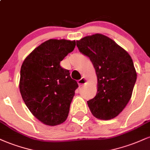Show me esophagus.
<instances>
[{
	"label": "esophagus",
	"instance_id": "esophagus-1",
	"mask_svg": "<svg viewBox=\"0 0 150 150\" xmlns=\"http://www.w3.org/2000/svg\"><path fill=\"white\" fill-rule=\"evenodd\" d=\"M86 82H87V80H86V78L85 77H82V78L80 79V80H78V82H77V83H78V85L80 87H82V86H83L86 83Z\"/></svg>",
	"mask_w": 150,
	"mask_h": 150
}]
</instances>
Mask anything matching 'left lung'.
<instances>
[{
    "label": "left lung",
    "mask_w": 150,
    "mask_h": 150,
    "mask_svg": "<svg viewBox=\"0 0 150 150\" xmlns=\"http://www.w3.org/2000/svg\"><path fill=\"white\" fill-rule=\"evenodd\" d=\"M89 58L97 76V93L87 101L92 115L101 120L115 118L131 98L137 73L126 51L106 36L95 34L76 41Z\"/></svg>",
    "instance_id": "obj_1"
}]
</instances>
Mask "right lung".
Segmentation results:
<instances>
[{
  "instance_id": "add662e5",
  "label": "right lung",
  "mask_w": 150,
  "mask_h": 150,
  "mask_svg": "<svg viewBox=\"0 0 150 150\" xmlns=\"http://www.w3.org/2000/svg\"><path fill=\"white\" fill-rule=\"evenodd\" d=\"M75 47V41L49 39L32 51L22 65V99L31 113L46 125H59L68 118L78 85L60 62Z\"/></svg>"
}]
</instances>
